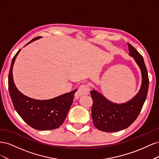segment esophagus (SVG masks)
Segmentation results:
<instances>
[{
    "instance_id": "34e87169",
    "label": "esophagus",
    "mask_w": 159,
    "mask_h": 159,
    "mask_svg": "<svg viewBox=\"0 0 159 159\" xmlns=\"http://www.w3.org/2000/svg\"><path fill=\"white\" fill-rule=\"evenodd\" d=\"M89 85L87 84H84L80 86V88H78V91L75 93V97L78 98L81 95H88L89 93Z\"/></svg>"
}]
</instances>
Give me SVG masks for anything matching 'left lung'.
Instances as JSON below:
<instances>
[{
  "mask_svg": "<svg viewBox=\"0 0 159 159\" xmlns=\"http://www.w3.org/2000/svg\"><path fill=\"white\" fill-rule=\"evenodd\" d=\"M129 55L134 57L142 74V85L138 94L127 103L115 104L95 90L90 91L93 100L91 108L94 126L104 132H115L129 127L135 121L145 103L148 89V76L143 56L130 44Z\"/></svg>",
  "mask_w": 159,
  "mask_h": 159,
  "instance_id": "8db88e82",
  "label": "left lung"
}]
</instances>
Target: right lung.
Wrapping results in <instances>:
<instances>
[{"instance_id": "obj_1", "label": "right lung", "mask_w": 159, "mask_h": 159, "mask_svg": "<svg viewBox=\"0 0 159 159\" xmlns=\"http://www.w3.org/2000/svg\"><path fill=\"white\" fill-rule=\"evenodd\" d=\"M40 38H34L27 44ZM20 51L13 57L8 74V90L14 109L24 121L34 129L45 131L60 127L73 103L77 89L48 100H36L23 95L17 89L12 78L13 64Z\"/></svg>"}]
</instances>
